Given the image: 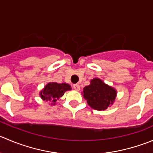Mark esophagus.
I'll list each match as a JSON object with an SVG mask.
<instances>
[{
	"instance_id": "esophagus-1",
	"label": "esophagus",
	"mask_w": 153,
	"mask_h": 153,
	"mask_svg": "<svg viewBox=\"0 0 153 153\" xmlns=\"http://www.w3.org/2000/svg\"><path fill=\"white\" fill-rule=\"evenodd\" d=\"M73 89L75 90H76V91H79L80 89H81V87H80L79 84H74V85H73Z\"/></svg>"
}]
</instances>
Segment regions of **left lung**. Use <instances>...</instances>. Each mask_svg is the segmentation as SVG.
<instances>
[{
  "instance_id": "left-lung-1",
  "label": "left lung",
  "mask_w": 153,
  "mask_h": 153,
  "mask_svg": "<svg viewBox=\"0 0 153 153\" xmlns=\"http://www.w3.org/2000/svg\"><path fill=\"white\" fill-rule=\"evenodd\" d=\"M117 94L116 89L98 78L92 79L90 84L83 89V96L87 104L97 111H105L111 107L115 101Z\"/></svg>"
}]
</instances>
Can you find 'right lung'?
Instances as JSON below:
<instances>
[{
  "mask_svg": "<svg viewBox=\"0 0 153 153\" xmlns=\"http://www.w3.org/2000/svg\"><path fill=\"white\" fill-rule=\"evenodd\" d=\"M71 90V86L66 83L49 82L39 92V96L42 100L51 102V105H55L57 100L63 96L65 92Z\"/></svg>",
  "mask_w": 153,
  "mask_h": 153,
  "instance_id": "add662e5",
  "label": "right lung"
}]
</instances>
